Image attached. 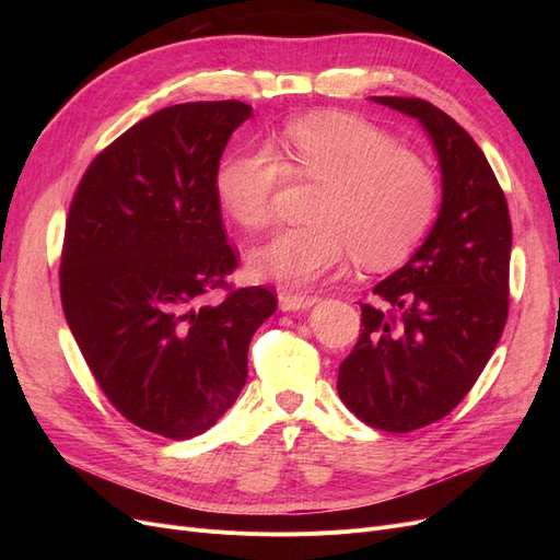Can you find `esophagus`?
Instances as JSON below:
<instances>
[{
  "instance_id": "34e87169",
  "label": "esophagus",
  "mask_w": 560,
  "mask_h": 560,
  "mask_svg": "<svg viewBox=\"0 0 560 560\" xmlns=\"http://www.w3.org/2000/svg\"><path fill=\"white\" fill-rule=\"evenodd\" d=\"M317 303L315 296H306V294H290V292H280L278 294V306L284 313H294V311H308Z\"/></svg>"
}]
</instances>
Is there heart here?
I'll list each match as a JSON object with an SVG mask.
<instances>
[{
	"mask_svg": "<svg viewBox=\"0 0 560 560\" xmlns=\"http://www.w3.org/2000/svg\"><path fill=\"white\" fill-rule=\"evenodd\" d=\"M292 175L325 184L311 212L313 226L282 229L254 247L257 278L306 287L341 268L350 252L366 268L401 264L428 233L436 186L428 165L406 154L387 132L341 112L311 114L282 130ZM284 165L266 147L235 151L217 171L222 208L245 229L273 217Z\"/></svg>",
	"mask_w": 560,
	"mask_h": 560,
	"instance_id": "b5f03b06",
	"label": "heart"
}]
</instances>
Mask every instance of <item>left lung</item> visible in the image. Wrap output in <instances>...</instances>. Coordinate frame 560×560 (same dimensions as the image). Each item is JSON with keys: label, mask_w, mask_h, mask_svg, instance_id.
Segmentation results:
<instances>
[{"label": "left lung", "mask_w": 560, "mask_h": 560, "mask_svg": "<svg viewBox=\"0 0 560 560\" xmlns=\"http://www.w3.org/2000/svg\"><path fill=\"white\" fill-rule=\"evenodd\" d=\"M371 100L428 132L442 206L425 243L374 287L389 313L362 303L364 329L338 369V397L371 428L411 432L463 401L500 341L512 219L483 151L448 114L418 97Z\"/></svg>", "instance_id": "1"}]
</instances>
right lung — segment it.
I'll use <instances>...</instances> for the list:
<instances>
[{
    "mask_svg": "<svg viewBox=\"0 0 560 560\" xmlns=\"http://www.w3.org/2000/svg\"><path fill=\"white\" fill-rule=\"evenodd\" d=\"M247 118L238 100L142 118L91 163L67 217V325L107 399L167 439L202 434L231 409L252 336L278 306L264 287L202 303L238 266L214 179Z\"/></svg>",
    "mask_w": 560,
    "mask_h": 560,
    "instance_id": "right-lung-1",
    "label": "right lung"
}]
</instances>
